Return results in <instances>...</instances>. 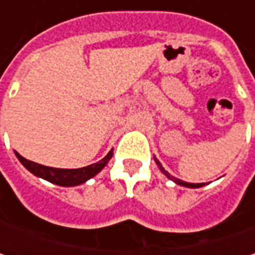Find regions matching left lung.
<instances>
[{
  "mask_svg": "<svg viewBox=\"0 0 255 255\" xmlns=\"http://www.w3.org/2000/svg\"><path fill=\"white\" fill-rule=\"evenodd\" d=\"M154 162H156V164L159 166V169H160V171H162V173H163V174H164V176H166V177H169L170 180H173V181H174V183H176V184H179V186H184V187H190V189H197V187H203V186H204V183H187V181H183V180H180V179H176V177H173V176H170V174H169L167 171L163 169V166H162V164H160V162H159V160H157L156 157H154Z\"/></svg>",
  "mask_w": 255,
  "mask_h": 255,
  "instance_id": "left-lung-1",
  "label": "left lung"
}]
</instances>
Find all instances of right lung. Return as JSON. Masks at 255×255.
I'll list each match as a JSON object with an SVG mask.
<instances>
[{"label":"right lung","instance_id":"add662e5","mask_svg":"<svg viewBox=\"0 0 255 255\" xmlns=\"http://www.w3.org/2000/svg\"><path fill=\"white\" fill-rule=\"evenodd\" d=\"M15 156L18 157V160L22 163L26 170H29L36 177H41L44 180L51 181L58 186H64V187H72V186H79L89 179H92L93 176H96L99 171L102 170L103 167L108 164V162L112 159L113 149L108 153L102 160L98 163H93L91 166L86 167H81V169H56V167H48V166H42L38 163L26 160L22 157L19 153L15 152Z\"/></svg>","mask_w":255,"mask_h":255}]
</instances>
